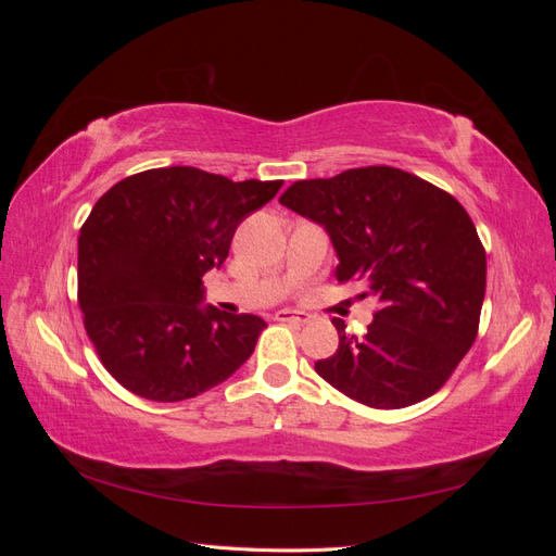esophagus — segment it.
I'll use <instances>...</instances> for the list:
<instances>
[{
    "label": "esophagus",
    "mask_w": 556,
    "mask_h": 556,
    "mask_svg": "<svg viewBox=\"0 0 556 556\" xmlns=\"http://www.w3.org/2000/svg\"><path fill=\"white\" fill-rule=\"evenodd\" d=\"M274 317L278 319V323H290V325H306L311 319L308 313L292 311V308H280V311H276Z\"/></svg>",
    "instance_id": "1"
}]
</instances>
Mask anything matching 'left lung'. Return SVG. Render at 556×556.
<instances>
[{
  "label": "left lung",
  "instance_id": "obj_1",
  "mask_svg": "<svg viewBox=\"0 0 556 556\" xmlns=\"http://www.w3.org/2000/svg\"><path fill=\"white\" fill-rule=\"evenodd\" d=\"M280 204L323 225L336 280L364 282L378 299L357 339L339 317V350L315 362L331 387L371 408H406L435 394L473 345L486 255L457 199L394 166H362L296 180Z\"/></svg>",
  "mask_w": 556,
  "mask_h": 556
}]
</instances>
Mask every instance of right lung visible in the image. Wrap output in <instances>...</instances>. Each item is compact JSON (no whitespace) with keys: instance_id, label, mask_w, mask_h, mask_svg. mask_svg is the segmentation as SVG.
Here are the masks:
<instances>
[{"instance_id":"1","label":"right lung","mask_w":556,"mask_h":556,"mask_svg":"<svg viewBox=\"0 0 556 556\" xmlns=\"http://www.w3.org/2000/svg\"><path fill=\"white\" fill-rule=\"evenodd\" d=\"M282 180H241L164 166L99 197L78 237V306L106 371L137 396L174 403L225 382L266 323L204 301V278L233 231Z\"/></svg>"}]
</instances>
